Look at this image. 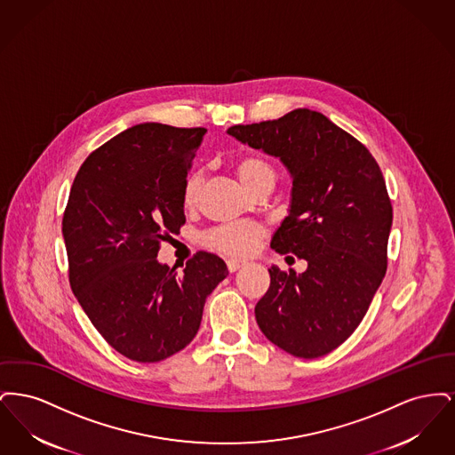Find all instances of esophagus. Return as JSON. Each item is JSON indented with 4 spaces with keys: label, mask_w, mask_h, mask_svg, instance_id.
I'll return each instance as SVG.
<instances>
[{
    "label": "esophagus",
    "mask_w": 455,
    "mask_h": 455,
    "mask_svg": "<svg viewBox=\"0 0 455 455\" xmlns=\"http://www.w3.org/2000/svg\"><path fill=\"white\" fill-rule=\"evenodd\" d=\"M243 264H245V262L240 259L227 260V267H228V271H230V273H235V271H237V269H240V267H242Z\"/></svg>",
    "instance_id": "34e87169"
}]
</instances>
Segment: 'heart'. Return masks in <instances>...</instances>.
<instances>
[{
	"label": "heart",
	"instance_id": "1",
	"mask_svg": "<svg viewBox=\"0 0 455 455\" xmlns=\"http://www.w3.org/2000/svg\"><path fill=\"white\" fill-rule=\"evenodd\" d=\"M237 175L240 182L252 191L264 180H275V169L267 160L259 155H247L238 160ZM201 191V173H191L184 184V203L188 206L195 204ZM264 230L259 225L251 221L227 223L204 234V243L227 256H249L256 251Z\"/></svg>",
	"mask_w": 455,
	"mask_h": 455
}]
</instances>
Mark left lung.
I'll return each mask as SVG.
<instances>
[{
	"label": "left lung",
	"instance_id": "left-lung-1",
	"mask_svg": "<svg viewBox=\"0 0 455 455\" xmlns=\"http://www.w3.org/2000/svg\"><path fill=\"white\" fill-rule=\"evenodd\" d=\"M227 132L286 167L290 208L271 249L307 260L302 275L269 267L258 325L293 356H324L362 323L386 276L392 206L384 175L358 140L310 108Z\"/></svg>",
	"mask_w": 455,
	"mask_h": 455
}]
</instances>
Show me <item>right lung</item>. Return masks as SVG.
<instances>
[{
    "label": "right lung",
    "mask_w": 455,
    "mask_h": 455,
    "mask_svg": "<svg viewBox=\"0 0 455 455\" xmlns=\"http://www.w3.org/2000/svg\"><path fill=\"white\" fill-rule=\"evenodd\" d=\"M204 128L143 123L88 155L63 217L69 284L110 347L140 363L188 347L208 295L228 275L196 252L179 276L156 260L160 240L186 223L184 184Z\"/></svg>",
    "instance_id": "1"
}]
</instances>
